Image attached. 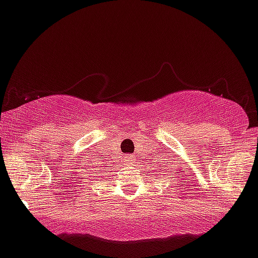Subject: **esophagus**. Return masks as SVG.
Masks as SVG:
<instances>
[{"label":"esophagus","mask_w":258,"mask_h":258,"mask_svg":"<svg viewBox=\"0 0 258 258\" xmlns=\"http://www.w3.org/2000/svg\"><path fill=\"white\" fill-rule=\"evenodd\" d=\"M124 162L132 165V163H134V157L130 156V154H128V156H126V157H124Z\"/></svg>","instance_id":"obj_1"}]
</instances>
